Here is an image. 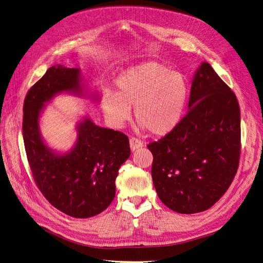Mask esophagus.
Masks as SVG:
<instances>
[{"label":"esophagus","instance_id":"obj_1","mask_svg":"<svg viewBox=\"0 0 263 263\" xmlns=\"http://www.w3.org/2000/svg\"><path fill=\"white\" fill-rule=\"evenodd\" d=\"M129 146H130V149H132L133 151H135V150H137L138 148L142 147V141L139 140V139L136 138V137H132V138L129 139Z\"/></svg>","mask_w":263,"mask_h":263}]
</instances>
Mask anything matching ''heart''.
<instances>
[{
	"label": "heart",
	"mask_w": 263,
	"mask_h": 263,
	"mask_svg": "<svg viewBox=\"0 0 263 263\" xmlns=\"http://www.w3.org/2000/svg\"><path fill=\"white\" fill-rule=\"evenodd\" d=\"M116 93H103L101 106L108 121L121 126L135 107L138 124L155 136L171 133L181 122L189 98V83L180 72L159 62L126 70L116 80Z\"/></svg>",
	"instance_id": "1"
}]
</instances>
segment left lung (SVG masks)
I'll use <instances>...</instances> for the list:
<instances>
[{"label":"left lung","mask_w":263,"mask_h":263,"mask_svg":"<svg viewBox=\"0 0 263 263\" xmlns=\"http://www.w3.org/2000/svg\"><path fill=\"white\" fill-rule=\"evenodd\" d=\"M189 108L176 128L147 146L157 194L181 214L206 211L224 195L241 153L239 104L208 62L194 76Z\"/></svg>","instance_id":"obj_1"}]
</instances>
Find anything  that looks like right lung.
Instances as JSON below:
<instances>
[{
    "label": "right lung",
    "mask_w": 263,
    "mask_h": 263,
    "mask_svg": "<svg viewBox=\"0 0 263 263\" xmlns=\"http://www.w3.org/2000/svg\"><path fill=\"white\" fill-rule=\"evenodd\" d=\"M62 91H81L80 70L50 67L28 90L23 107L24 146L31 176L46 200L71 217L89 218L114 200L118 169L130 156L129 140L86 118L79 125L72 151L54 155L41 138L38 117L44 103Z\"/></svg>",
    "instance_id": "obj_1"
}]
</instances>
